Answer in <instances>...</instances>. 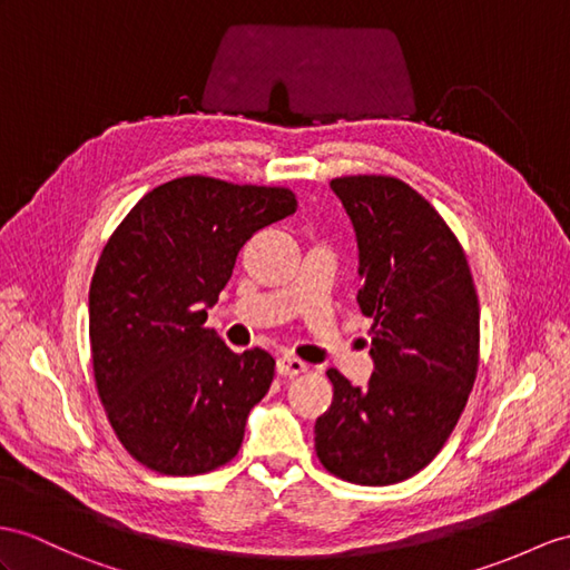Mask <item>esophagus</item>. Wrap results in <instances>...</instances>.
Here are the masks:
<instances>
[{
  "label": "esophagus",
  "instance_id": "34e87169",
  "mask_svg": "<svg viewBox=\"0 0 570 570\" xmlns=\"http://www.w3.org/2000/svg\"><path fill=\"white\" fill-rule=\"evenodd\" d=\"M307 370H309V365L302 363L299 357H293V355L277 357V372H281L283 377H297V374L307 372Z\"/></svg>",
  "mask_w": 570,
  "mask_h": 570
}]
</instances>
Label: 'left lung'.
I'll return each mask as SVG.
<instances>
[{
  "instance_id": "1",
  "label": "left lung",
  "mask_w": 570,
  "mask_h": 570,
  "mask_svg": "<svg viewBox=\"0 0 570 570\" xmlns=\"http://www.w3.org/2000/svg\"><path fill=\"white\" fill-rule=\"evenodd\" d=\"M331 188L355 227L374 372L363 390L326 372L333 401L314 450L333 476L392 485L433 462L460 421L479 370V297L460 239L404 180L357 174Z\"/></svg>"
}]
</instances>
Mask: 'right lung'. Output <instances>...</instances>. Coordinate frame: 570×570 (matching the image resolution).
Segmentation results:
<instances>
[{"label":"right lung","mask_w":570,"mask_h":570,"mask_svg":"<svg viewBox=\"0 0 570 570\" xmlns=\"http://www.w3.org/2000/svg\"><path fill=\"white\" fill-rule=\"evenodd\" d=\"M297 210L283 186L180 176L137 203L110 234L89 287L96 392L120 445L166 476L237 456L268 394L275 360L234 353L203 328L239 248Z\"/></svg>","instance_id":"right-lung-1"}]
</instances>
